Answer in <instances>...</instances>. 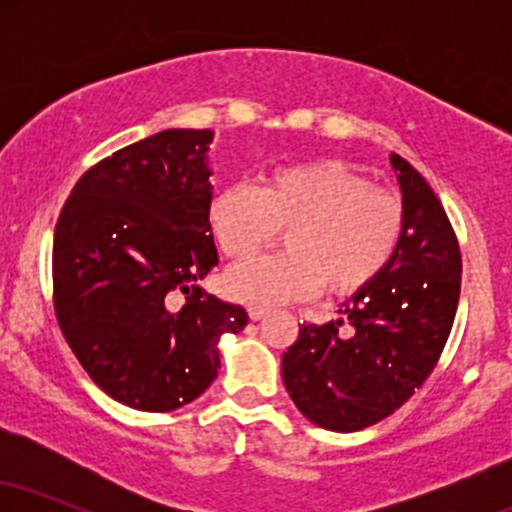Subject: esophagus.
I'll use <instances>...</instances> for the list:
<instances>
[{"mask_svg":"<svg viewBox=\"0 0 512 512\" xmlns=\"http://www.w3.org/2000/svg\"><path fill=\"white\" fill-rule=\"evenodd\" d=\"M248 313H250V320L260 322V320H264V317L269 315V310L267 308H260V305H250Z\"/></svg>","mask_w":512,"mask_h":512,"instance_id":"esophagus-1","label":"esophagus"}]
</instances>
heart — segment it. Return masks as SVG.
Here are the masks:
<instances>
[{
    "mask_svg": "<svg viewBox=\"0 0 512 512\" xmlns=\"http://www.w3.org/2000/svg\"><path fill=\"white\" fill-rule=\"evenodd\" d=\"M211 231L228 257H250L286 228L281 255L252 257L223 276V289L250 305H279L327 291L368 286L395 255L402 236L397 199L373 190L342 161L276 166L260 190L231 185L214 197Z\"/></svg>",
    "mask_w": 512,
    "mask_h": 512,
    "instance_id": "obj_1",
    "label": "heart"
}]
</instances>
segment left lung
<instances>
[{
	"mask_svg": "<svg viewBox=\"0 0 512 512\" xmlns=\"http://www.w3.org/2000/svg\"><path fill=\"white\" fill-rule=\"evenodd\" d=\"M402 192V236L387 267L342 303L337 320L301 325L281 358L298 411L337 433L368 428L424 385L460 301L462 257L428 182L390 154Z\"/></svg>",
	"mask_w": 512,
	"mask_h": 512,
	"instance_id": "left-lung-1",
	"label": "left lung"
}]
</instances>
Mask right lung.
<instances>
[{"label": "right lung", "instance_id": "right-lung-1", "mask_svg": "<svg viewBox=\"0 0 512 512\" xmlns=\"http://www.w3.org/2000/svg\"><path fill=\"white\" fill-rule=\"evenodd\" d=\"M211 129H163L86 170L52 243L55 313L105 395L173 411L214 383L243 305L202 293L219 264L209 223Z\"/></svg>", "mask_w": 512, "mask_h": 512}]
</instances>
